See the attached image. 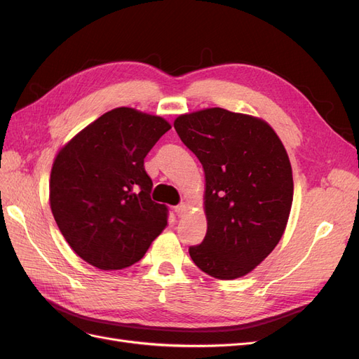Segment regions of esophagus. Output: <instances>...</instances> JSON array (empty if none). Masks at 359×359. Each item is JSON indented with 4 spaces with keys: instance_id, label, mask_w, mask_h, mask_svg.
Returning a JSON list of instances; mask_svg holds the SVG:
<instances>
[{
    "instance_id": "esophagus-1",
    "label": "esophagus",
    "mask_w": 359,
    "mask_h": 359,
    "mask_svg": "<svg viewBox=\"0 0 359 359\" xmlns=\"http://www.w3.org/2000/svg\"><path fill=\"white\" fill-rule=\"evenodd\" d=\"M187 210H189V206H187V203H181V205H178V206H175V212H177V215H184L187 212Z\"/></svg>"
}]
</instances>
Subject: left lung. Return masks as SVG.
<instances>
[{"instance_id":"8db88e82","label":"left lung","mask_w":359,"mask_h":359,"mask_svg":"<svg viewBox=\"0 0 359 359\" xmlns=\"http://www.w3.org/2000/svg\"><path fill=\"white\" fill-rule=\"evenodd\" d=\"M173 127L205 173L206 235L190 257L214 278L244 277L286 229L293 201L286 148L262 118L223 107L182 114Z\"/></svg>"}]
</instances>
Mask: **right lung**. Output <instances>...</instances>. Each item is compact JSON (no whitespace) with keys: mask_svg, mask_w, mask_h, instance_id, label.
<instances>
[{"mask_svg":"<svg viewBox=\"0 0 359 359\" xmlns=\"http://www.w3.org/2000/svg\"><path fill=\"white\" fill-rule=\"evenodd\" d=\"M170 130L165 118L115 107L74 135L53 160L49 203L62 236L85 262L123 269L144 257L168 224L151 201L144 158Z\"/></svg>","mask_w":359,"mask_h":359,"instance_id":"1","label":"right lung"}]
</instances>
